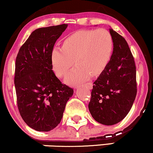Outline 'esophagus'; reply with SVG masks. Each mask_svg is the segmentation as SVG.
I'll return each mask as SVG.
<instances>
[{"label":"esophagus","mask_w":153,"mask_h":153,"mask_svg":"<svg viewBox=\"0 0 153 153\" xmlns=\"http://www.w3.org/2000/svg\"><path fill=\"white\" fill-rule=\"evenodd\" d=\"M84 86L88 88V89H92L93 88V84L91 83V82H88V83L85 84V85H84Z\"/></svg>","instance_id":"obj_1"}]
</instances>
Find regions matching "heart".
<instances>
[{"instance_id":"b5f03b06","label":"heart","mask_w":153,"mask_h":153,"mask_svg":"<svg viewBox=\"0 0 153 153\" xmlns=\"http://www.w3.org/2000/svg\"><path fill=\"white\" fill-rule=\"evenodd\" d=\"M114 48L111 35L106 29L80 30L68 36L62 47H54L50 52L52 71L59 78L66 75L69 85H77L99 76L108 65Z\"/></svg>"}]
</instances>
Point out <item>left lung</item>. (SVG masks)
<instances>
[{
	"instance_id": "1",
	"label": "left lung",
	"mask_w": 153,
	"mask_h": 153,
	"mask_svg": "<svg viewBox=\"0 0 153 153\" xmlns=\"http://www.w3.org/2000/svg\"><path fill=\"white\" fill-rule=\"evenodd\" d=\"M113 53L105 71L95 80L88 108L96 122L114 125L130 111L137 95L136 67L124 37L109 29Z\"/></svg>"
}]
</instances>
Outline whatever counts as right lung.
<instances>
[{"mask_svg":"<svg viewBox=\"0 0 153 153\" xmlns=\"http://www.w3.org/2000/svg\"><path fill=\"white\" fill-rule=\"evenodd\" d=\"M68 24L39 28L21 47L16 59L14 84L23 120L39 131H49L62 120L73 90L54 75L50 52Z\"/></svg>","mask_w":153,"mask_h":153,"instance_id":"1","label":"right lung"}]
</instances>
